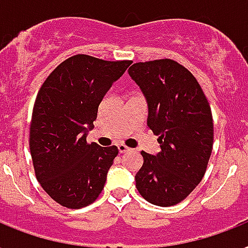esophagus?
Here are the masks:
<instances>
[{"instance_id": "34e87169", "label": "esophagus", "mask_w": 248, "mask_h": 248, "mask_svg": "<svg viewBox=\"0 0 248 248\" xmlns=\"http://www.w3.org/2000/svg\"><path fill=\"white\" fill-rule=\"evenodd\" d=\"M118 149H119V153L120 154H123V153H126V151H129L130 149L128 147V146L123 145V143H120V145H118Z\"/></svg>"}]
</instances>
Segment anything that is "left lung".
Wrapping results in <instances>:
<instances>
[{
	"mask_svg": "<svg viewBox=\"0 0 248 248\" xmlns=\"http://www.w3.org/2000/svg\"><path fill=\"white\" fill-rule=\"evenodd\" d=\"M129 75L145 94L147 125L160 145L156 155L141 151L136 187L155 206H174L206 173L214 145L210 102L194 75L172 59L134 63Z\"/></svg>",
	"mask_w": 248,
	"mask_h": 248,
	"instance_id": "obj_1",
	"label": "left lung"
}]
</instances>
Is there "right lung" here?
<instances>
[{
    "label": "right lung",
    "instance_id": "obj_1",
    "mask_svg": "<svg viewBox=\"0 0 248 248\" xmlns=\"http://www.w3.org/2000/svg\"><path fill=\"white\" fill-rule=\"evenodd\" d=\"M130 61L78 54L63 61L38 90L30 125L36 178L47 195L78 210L99 197L119 150L86 142L98 106Z\"/></svg>",
    "mask_w": 248,
    "mask_h": 248
}]
</instances>
